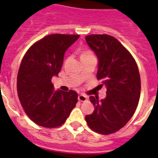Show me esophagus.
Here are the masks:
<instances>
[{"mask_svg": "<svg viewBox=\"0 0 158 158\" xmlns=\"http://www.w3.org/2000/svg\"><path fill=\"white\" fill-rule=\"evenodd\" d=\"M78 99H79V102H86L88 101V97L85 96L84 94H79Z\"/></svg>", "mask_w": 158, "mask_h": 158, "instance_id": "1", "label": "esophagus"}]
</instances>
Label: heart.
Listing matches in <instances>:
<instances>
[{
  "mask_svg": "<svg viewBox=\"0 0 158 158\" xmlns=\"http://www.w3.org/2000/svg\"><path fill=\"white\" fill-rule=\"evenodd\" d=\"M88 54H90L89 52H84L83 53V55H88Z\"/></svg>",
  "mask_w": 158,
  "mask_h": 158,
  "instance_id": "b5f03b06",
  "label": "heart"
}]
</instances>
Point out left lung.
Here are the masks:
<instances>
[{
	"label": "left lung",
	"mask_w": 158,
	"mask_h": 158,
	"mask_svg": "<svg viewBox=\"0 0 158 158\" xmlns=\"http://www.w3.org/2000/svg\"><path fill=\"white\" fill-rule=\"evenodd\" d=\"M98 60L97 79L106 88L104 99L91 96L94 112L85 116L92 130L110 135L124 127L134 115L140 97L141 82L137 64L119 41L106 34L86 36Z\"/></svg>",
	"instance_id": "left-lung-1"
}]
</instances>
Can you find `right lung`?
Returning <instances> with one entry per match:
<instances>
[{
	"label": "right lung",
	"mask_w": 158,
	"mask_h": 158,
	"mask_svg": "<svg viewBox=\"0 0 158 158\" xmlns=\"http://www.w3.org/2000/svg\"><path fill=\"white\" fill-rule=\"evenodd\" d=\"M79 35L51 34L35 43L24 55L17 77V91L28 116L37 125L55 128L64 124L78 102V94L54 90L66 50Z\"/></svg>",
	"instance_id": "1"
}]
</instances>
